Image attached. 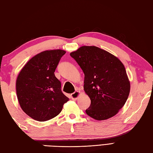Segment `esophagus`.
<instances>
[{"mask_svg":"<svg viewBox=\"0 0 153 153\" xmlns=\"http://www.w3.org/2000/svg\"><path fill=\"white\" fill-rule=\"evenodd\" d=\"M80 94H81V93L79 91H75L74 93L71 94V98L73 100H77V99H78V97L80 96Z\"/></svg>","mask_w":153,"mask_h":153,"instance_id":"esophagus-1","label":"esophagus"}]
</instances>
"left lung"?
Instances as JSON below:
<instances>
[{
  "mask_svg": "<svg viewBox=\"0 0 153 153\" xmlns=\"http://www.w3.org/2000/svg\"><path fill=\"white\" fill-rule=\"evenodd\" d=\"M82 68L83 88L91 99L87 114L105 120L118 113L130 92V82L118 57L95 46H82L70 53Z\"/></svg>",
  "mask_w": 153,
  "mask_h": 153,
  "instance_id": "left-lung-1",
  "label": "left lung"
}]
</instances>
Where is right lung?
<instances>
[{
	"mask_svg": "<svg viewBox=\"0 0 153 153\" xmlns=\"http://www.w3.org/2000/svg\"><path fill=\"white\" fill-rule=\"evenodd\" d=\"M66 52L47 50L32 57L16 79L19 105L27 115L45 122L59 114L69 99L61 91V83L54 75L62 56Z\"/></svg>",
	"mask_w": 153,
	"mask_h": 153,
	"instance_id": "right-lung-1",
	"label": "right lung"
}]
</instances>
